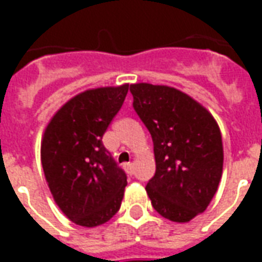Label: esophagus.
<instances>
[{"label":"esophagus","mask_w":262,"mask_h":262,"mask_svg":"<svg viewBox=\"0 0 262 262\" xmlns=\"http://www.w3.org/2000/svg\"><path fill=\"white\" fill-rule=\"evenodd\" d=\"M123 168H125V171L129 176H132L133 171H135V165H133V163H126V164H123Z\"/></svg>","instance_id":"esophagus-1"}]
</instances>
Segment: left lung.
I'll return each mask as SVG.
<instances>
[{"mask_svg":"<svg viewBox=\"0 0 262 262\" xmlns=\"http://www.w3.org/2000/svg\"><path fill=\"white\" fill-rule=\"evenodd\" d=\"M133 108L151 135L156 174L147 195L163 217L187 223L206 210L223 172L217 122L174 86L132 84Z\"/></svg>","mask_w":262,"mask_h":262,"instance_id":"8db88e82","label":"left lung"}]
</instances>
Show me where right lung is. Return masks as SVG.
<instances>
[{"label": "right lung", "instance_id": "obj_1", "mask_svg": "<svg viewBox=\"0 0 262 262\" xmlns=\"http://www.w3.org/2000/svg\"><path fill=\"white\" fill-rule=\"evenodd\" d=\"M129 84L77 94L49 120L40 144L43 172L54 202L73 223L97 227L120 208L126 174L102 144Z\"/></svg>", "mask_w": 262, "mask_h": 262}]
</instances>
